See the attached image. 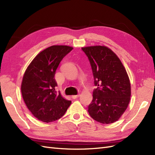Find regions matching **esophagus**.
Segmentation results:
<instances>
[{"mask_svg": "<svg viewBox=\"0 0 155 155\" xmlns=\"http://www.w3.org/2000/svg\"><path fill=\"white\" fill-rule=\"evenodd\" d=\"M80 96V94H77V95H74V96H72V99H74V100H75V99H77V98Z\"/></svg>", "mask_w": 155, "mask_h": 155, "instance_id": "1", "label": "esophagus"}]
</instances>
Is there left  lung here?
<instances>
[{
  "mask_svg": "<svg viewBox=\"0 0 155 155\" xmlns=\"http://www.w3.org/2000/svg\"><path fill=\"white\" fill-rule=\"evenodd\" d=\"M90 61L97 88L88 112L92 118L104 124L114 123L124 114L130 97V84L121 61L104 46L81 48Z\"/></svg>",
  "mask_w": 155,
  "mask_h": 155,
  "instance_id": "left-lung-1",
  "label": "left lung"
}]
</instances>
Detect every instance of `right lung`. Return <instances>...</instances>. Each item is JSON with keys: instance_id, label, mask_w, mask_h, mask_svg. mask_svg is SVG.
<instances>
[{"instance_id": "add662e5", "label": "right lung", "mask_w": 155, "mask_h": 155, "mask_svg": "<svg viewBox=\"0 0 155 155\" xmlns=\"http://www.w3.org/2000/svg\"><path fill=\"white\" fill-rule=\"evenodd\" d=\"M72 49L64 45L46 48L32 61L23 76V100L31 114L43 122L61 118L71 104V101L65 100L55 91L58 84L54 76L60 62Z\"/></svg>"}]
</instances>
